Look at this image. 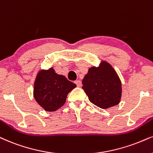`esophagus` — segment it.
Wrapping results in <instances>:
<instances>
[{"instance_id":"obj_1","label":"esophagus","mask_w":153,"mask_h":153,"mask_svg":"<svg viewBox=\"0 0 153 153\" xmlns=\"http://www.w3.org/2000/svg\"><path fill=\"white\" fill-rule=\"evenodd\" d=\"M75 84H76V85L78 86V87L82 86V82H81L80 80H76V82H75Z\"/></svg>"}]
</instances>
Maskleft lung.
I'll list each match as a JSON object with an SVG mask.
<instances>
[{
  "label": "left lung",
  "instance_id": "8db88e82",
  "mask_svg": "<svg viewBox=\"0 0 153 153\" xmlns=\"http://www.w3.org/2000/svg\"><path fill=\"white\" fill-rule=\"evenodd\" d=\"M82 88L92 103L105 109L118 104L121 97V82L114 68L106 62L93 67L82 80Z\"/></svg>",
  "mask_w": 153,
  "mask_h": 153
}]
</instances>
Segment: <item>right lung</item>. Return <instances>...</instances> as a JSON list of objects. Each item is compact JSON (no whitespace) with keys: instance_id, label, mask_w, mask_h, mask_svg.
<instances>
[{"instance_id":"right-lung-1","label":"right lung","mask_w":153,"mask_h":153,"mask_svg":"<svg viewBox=\"0 0 153 153\" xmlns=\"http://www.w3.org/2000/svg\"><path fill=\"white\" fill-rule=\"evenodd\" d=\"M76 85L63 75L57 74L53 68L40 71L34 86V97L47 111H54L65 103L67 94Z\"/></svg>"}]
</instances>
